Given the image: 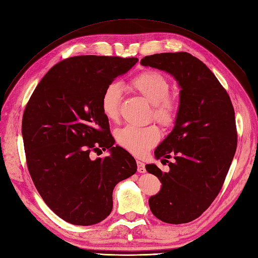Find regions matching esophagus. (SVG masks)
Masks as SVG:
<instances>
[{
  "instance_id": "1",
  "label": "esophagus",
  "mask_w": 258,
  "mask_h": 258,
  "mask_svg": "<svg viewBox=\"0 0 258 258\" xmlns=\"http://www.w3.org/2000/svg\"><path fill=\"white\" fill-rule=\"evenodd\" d=\"M137 165H138V172L139 173H144L146 172V166H144V163L141 161H137Z\"/></svg>"
}]
</instances>
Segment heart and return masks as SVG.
<instances>
[{"label":"heart","instance_id":"1","mask_svg":"<svg viewBox=\"0 0 258 258\" xmlns=\"http://www.w3.org/2000/svg\"><path fill=\"white\" fill-rule=\"evenodd\" d=\"M131 89L146 98L152 105V116L163 127L168 128L176 121L178 102L169 95V81L160 72L147 70L130 81ZM122 89L118 83H110L105 87L100 97V109L104 116L111 121L119 117ZM116 141L122 149L135 155H142L160 139V131L153 124L146 127L125 125L116 131Z\"/></svg>","mask_w":258,"mask_h":258}]
</instances>
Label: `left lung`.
Here are the masks:
<instances>
[{"label": "left lung", "mask_w": 258, "mask_h": 258, "mask_svg": "<svg viewBox=\"0 0 258 258\" xmlns=\"http://www.w3.org/2000/svg\"><path fill=\"white\" fill-rule=\"evenodd\" d=\"M140 63L172 74L180 87L174 128L154 151L162 163L172 155L175 162L164 173L155 164L146 165L162 183L161 190L149 199L150 209L163 222H190L216 199L233 160L237 144L233 105L216 75L190 53H156Z\"/></svg>", "instance_id": "left-lung-1"}]
</instances>
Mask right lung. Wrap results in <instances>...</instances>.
<instances>
[{
	"instance_id": "obj_1",
	"label": "right lung",
	"mask_w": 258,
	"mask_h": 258,
	"mask_svg": "<svg viewBox=\"0 0 258 258\" xmlns=\"http://www.w3.org/2000/svg\"><path fill=\"white\" fill-rule=\"evenodd\" d=\"M137 62L105 55L68 58L47 72L25 108L22 134L31 179L49 208L69 223L103 221L111 212L115 186L137 172L134 156L114 147L100 109L105 87ZM100 148L111 155L92 160L91 152Z\"/></svg>"
}]
</instances>
